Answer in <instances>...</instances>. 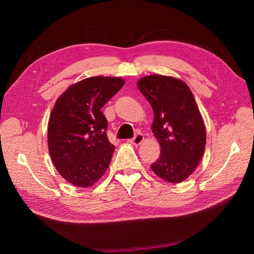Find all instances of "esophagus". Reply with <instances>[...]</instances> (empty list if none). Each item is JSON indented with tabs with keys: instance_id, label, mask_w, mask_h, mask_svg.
I'll return each instance as SVG.
<instances>
[{
	"instance_id": "34e87169",
	"label": "esophagus",
	"mask_w": 254,
	"mask_h": 254,
	"mask_svg": "<svg viewBox=\"0 0 254 254\" xmlns=\"http://www.w3.org/2000/svg\"><path fill=\"white\" fill-rule=\"evenodd\" d=\"M143 141H144V135H143V134L137 133L136 135L134 136L132 139H130V141H128V142H130L133 145H139Z\"/></svg>"
}]
</instances>
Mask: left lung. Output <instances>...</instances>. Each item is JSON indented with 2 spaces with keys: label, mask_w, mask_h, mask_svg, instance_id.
<instances>
[{
  "label": "left lung",
  "mask_w": 254,
  "mask_h": 254,
  "mask_svg": "<svg viewBox=\"0 0 254 254\" xmlns=\"http://www.w3.org/2000/svg\"><path fill=\"white\" fill-rule=\"evenodd\" d=\"M154 111L153 133L160 144L159 158L150 168L170 183L185 181L204 154L206 133L189 86L171 76L149 75L137 82Z\"/></svg>",
  "instance_id": "1"
}]
</instances>
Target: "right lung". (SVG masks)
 <instances>
[{"label":"right lung","instance_id":"add662e5","mask_svg":"<svg viewBox=\"0 0 254 254\" xmlns=\"http://www.w3.org/2000/svg\"><path fill=\"white\" fill-rule=\"evenodd\" d=\"M124 85L120 77L93 76L71 85L59 97L48 124V146L57 170L78 188L105 175L115 146L107 136L101 108Z\"/></svg>","mask_w":254,"mask_h":254}]
</instances>
